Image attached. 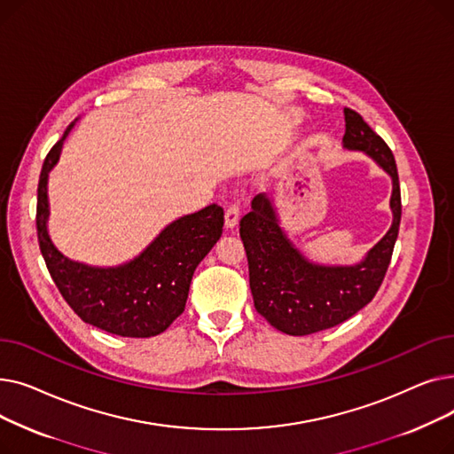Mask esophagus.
Instances as JSON below:
<instances>
[{
	"label": "esophagus",
	"instance_id": "obj_1",
	"mask_svg": "<svg viewBox=\"0 0 454 454\" xmlns=\"http://www.w3.org/2000/svg\"><path fill=\"white\" fill-rule=\"evenodd\" d=\"M239 206L237 204H231L228 209H226V213H224V226L228 228V230H233L235 226H237V223H239Z\"/></svg>",
	"mask_w": 454,
	"mask_h": 454
}]
</instances>
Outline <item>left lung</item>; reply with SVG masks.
<instances>
[{
  "label": "left lung",
  "instance_id": "left-lung-1",
  "mask_svg": "<svg viewBox=\"0 0 454 454\" xmlns=\"http://www.w3.org/2000/svg\"><path fill=\"white\" fill-rule=\"evenodd\" d=\"M344 121L342 147L364 153L392 178V224L359 263L322 265L305 257L281 228L267 193L254 197L252 211L241 219L254 307L278 331L294 337L335 327L368 305L385 279L397 239L401 193L394 154L356 112L344 108Z\"/></svg>",
  "mask_w": 454,
  "mask_h": 454
}]
</instances>
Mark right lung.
Listing matches in <instances>:
<instances>
[{
    "mask_svg": "<svg viewBox=\"0 0 454 454\" xmlns=\"http://www.w3.org/2000/svg\"><path fill=\"white\" fill-rule=\"evenodd\" d=\"M47 154L36 206V230L43 261L69 307L90 325L112 335L149 339L184 313L195 269L223 235L224 211L211 204L167 224L145 250L115 267H93L69 259L51 241L47 180L59 163L64 139Z\"/></svg>",
    "mask_w": 454,
    "mask_h": 454,
    "instance_id": "right-lung-1",
    "label": "right lung"
}]
</instances>
